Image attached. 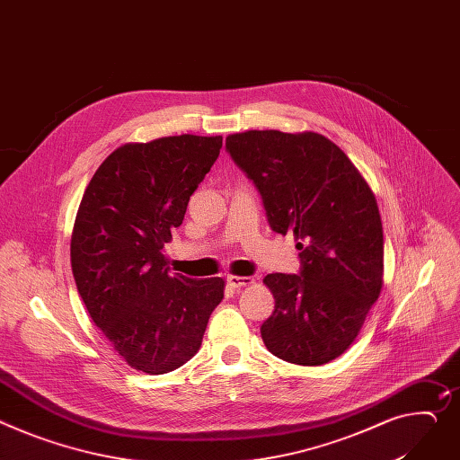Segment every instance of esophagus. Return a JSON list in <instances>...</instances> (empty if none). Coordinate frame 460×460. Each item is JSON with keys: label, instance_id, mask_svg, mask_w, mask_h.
<instances>
[{"label": "esophagus", "instance_id": "obj_1", "mask_svg": "<svg viewBox=\"0 0 460 460\" xmlns=\"http://www.w3.org/2000/svg\"><path fill=\"white\" fill-rule=\"evenodd\" d=\"M226 281H228V286H230L232 289H241V288H246V286H252V284H254V278H251V276L230 274V276L226 278Z\"/></svg>", "mask_w": 460, "mask_h": 460}]
</instances>
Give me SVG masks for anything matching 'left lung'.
<instances>
[{
  "label": "left lung",
  "instance_id": "left-lung-1",
  "mask_svg": "<svg viewBox=\"0 0 460 460\" xmlns=\"http://www.w3.org/2000/svg\"><path fill=\"white\" fill-rule=\"evenodd\" d=\"M226 149L261 193L274 232L295 234L300 274H267L276 305L261 339L276 358L326 365L361 332L383 286V226L365 176L311 130L230 134Z\"/></svg>",
  "mask_w": 460,
  "mask_h": 460
}]
</instances>
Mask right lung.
Returning a JSON list of instances; mask_svg holds the SVG:
<instances>
[{"mask_svg":"<svg viewBox=\"0 0 460 460\" xmlns=\"http://www.w3.org/2000/svg\"><path fill=\"white\" fill-rule=\"evenodd\" d=\"M221 147L223 136L195 134L125 144L99 165L79 204L69 249L77 291L139 372L188 363L225 296L223 278L172 274L162 252Z\"/></svg>","mask_w":460,"mask_h":460,"instance_id":"obj_1","label":"right lung"}]
</instances>
